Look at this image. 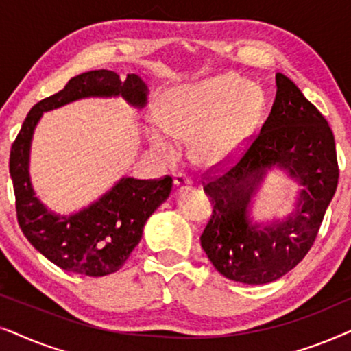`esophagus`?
<instances>
[{"mask_svg":"<svg viewBox=\"0 0 351 351\" xmlns=\"http://www.w3.org/2000/svg\"><path fill=\"white\" fill-rule=\"evenodd\" d=\"M174 186H176V190L184 191V190H186V189H190V186H191V180H190L186 176H184V174H177V176L174 177Z\"/></svg>","mask_w":351,"mask_h":351,"instance_id":"esophagus-1","label":"esophagus"}]
</instances>
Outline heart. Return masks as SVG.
<instances>
[{
  "instance_id": "1",
  "label": "heart",
  "mask_w": 351,
  "mask_h": 351,
  "mask_svg": "<svg viewBox=\"0 0 351 351\" xmlns=\"http://www.w3.org/2000/svg\"><path fill=\"white\" fill-rule=\"evenodd\" d=\"M262 107L256 84L234 75H217L167 93L161 121L150 128L152 147L167 162L180 156V142L193 138L199 165L215 166L238 153Z\"/></svg>"
}]
</instances>
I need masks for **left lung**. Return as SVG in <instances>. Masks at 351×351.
Returning a JSON list of instances; mask_svg holds the SVG:
<instances>
[{
	"label": "left lung",
	"mask_w": 351,
	"mask_h": 351,
	"mask_svg": "<svg viewBox=\"0 0 351 351\" xmlns=\"http://www.w3.org/2000/svg\"><path fill=\"white\" fill-rule=\"evenodd\" d=\"M273 165L304 186L285 221L252 224V196ZM339 182L334 134L300 89L276 73V97L261 131L223 172L203 182L213 214L201 246L220 275L244 285H265L292 270L313 246Z\"/></svg>",
	"instance_id": "obj_1"
}]
</instances>
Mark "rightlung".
Instances as JSON below:
<instances>
[{
  "label": "right lung",
  "instance_id": "obj_1",
  "mask_svg": "<svg viewBox=\"0 0 351 351\" xmlns=\"http://www.w3.org/2000/svg\"><path fill=\"white\" fill-rule=\"evenodd\" d=\"M148 89L137 75L126 80L110 70H93L71 78L59 93L33 105L11 147L9 174L16 195L17 222L36 251L62 270L86 276L118 271L142 238L143 225L166 201L172 177L138 180L123 177L112 190L80 213H52L35 196L28 161L33 131L43 113L86 97H118L143 108Z\"/></svg>",
  "mask_w": 351,
  "mask_h": 351
}]
</instances>
